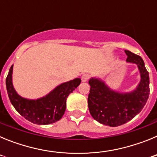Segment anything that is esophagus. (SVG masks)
<instances>
[{
	"label": "esophagus",
	"instance_id": "esophagus-1",
	"mask_svg": "<svg viewBox=\"0 0 157 157\" xmlns=\"http://www.w3.org/2000/svg\"><path fill=\"white\" fill-rule=\"evenodd\" d=\"M90 75L84 74L82 76V81L83 82H87L89 79H90Z\"/></svg>",
	"mask_w": 157,
	"mask_h": 157
}]
</instances>
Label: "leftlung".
Instances as JSON below:
<instances>
[{
  "label": "left lung",
  "mask_w": 157,
  "mask_h": 157,
  "mask_svg": "<svg viewBox=\"0 0 157 157\" xmlns=\"http://www.w3.org/2000/svg\"><path fill=\"white\" fill-rule=\"evenodd\" d=\"M127 61L138 65L141 82L137 90L130 94L111 90L103 82L90 78L88 96L89 111L94 120L109 127H118L131 120L142 110L149 95V76L143 59L125 50Z\"/></svg>",
  "instance_id": "left-lung-1"
}]
</instances>
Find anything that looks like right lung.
I'll list each match as a JSON object with an SVG mask.
<instances>
[{"label": "right lung", "instance_id": "right-lung-1", "mask_svg": "<svg viewBox=\"0 0 157 157\" xmlns=\"http://www.w3.org/2000/svg\"><path fill=\"white\" fill-rule=\"evenodd\" d=\"M12 67H11L7 75L6 88L11 103L19 114L28 121L38 125L51 124L60 120L66 109L67 98L78 86L81 79L77 78L63 83L42 98L27 100L18 95L14 90Z\"/></svg>", "mask_w": 157, "mask_h": 157}]
</instances>
